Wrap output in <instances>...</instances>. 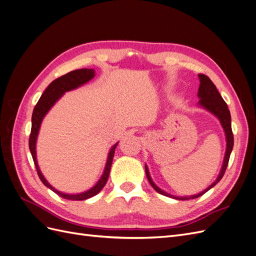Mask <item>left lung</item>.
<instances>
[{
	"instance_id": "left-lung-1",
	"label": "left lung",
	"mask_w": 256,
	"mask_h": 256,
	"mask_svg": "<svg viewBox=\"0 0 256 256\" xmlns=\"http://www.w3.org/2000/svg\"><path fill=\"white\" fill-rule=\"evenodd\" d=\"M198 79H200V88H198V96L200 98L198 100V106H202L203 109L207 110L210 112L212 114H214L216 118H218L221 122V126L226 132V154H224V159H223V164L221 168V171L216 177V180L209 186L207 189H205L204 191H202L198 194H194V196H175L170 194V193L161 190L158 186H156L152 180V177L150 175V171L148 168L145 164V172H146V176L147 180H148L150 184H152V187L156 190L158 193L162 196H166L168 198H173L176 200H190V198H200V196H203L204 193H206L209 189H212V187L218 184L221 178L223 177L224 173H226V170L228 168V160H230V152L233 150V146H234V136L233 132H232V122H230V113L228 108L226 102H224L223 98L221 97L220 92L216 90V85L212 83V81L208 78L207 76L200 74H198Z\"/></svg>"
}]
</instances>
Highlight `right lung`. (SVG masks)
<instances>
[{
    "label": "right lung",
    "mask_w": 256,
    "mask_h": 256,
    "mask_svg": "<svg viewBox=\"0 0 256 256\" xmlns=\"http://www.w3.org/2000/svg\"><path fill=\"white\" fill-rule=\"evenodd\" d=\"M95 76V70L94 69H88V68H83V69H76V70L68 72L64 76H60V78L56 79L52 81L49 86L46 88L44 92V94L42 95L40 99L38 100L37 104L34 108V111L32 114V129H30V140H28V146H30V154H32V157L34 160V164L37 170L38 176H40V180L42 184L51 189L54 193H56L60 198H67V200H88L92 196H96L97 193L102 191V189L104 187V184H106L108 178H109L110 174V170L112 166V161L114 157V152L115 148L118 146V142L115 143L108 154V159H106V164L104 170V173L100 177V180L97 182V184L94 186V187L90 188L88 191H84L81 193H78V194H68V193H63L58 190H56L54 187L47 182L44 176L42 175L40 166H38L37 164V158H36V142H37V136L38 132H40L42 122L44 118L49 112L51 108L56 104L58 100L63 96L66 92L78 88L79 86H82L83 84L88 83L90 80H92Z\"/></svg>",
    "instance_id": "obj_1"
}]
</instances>
